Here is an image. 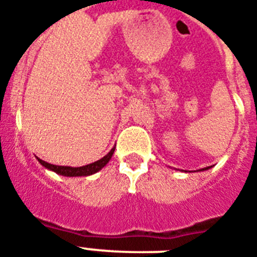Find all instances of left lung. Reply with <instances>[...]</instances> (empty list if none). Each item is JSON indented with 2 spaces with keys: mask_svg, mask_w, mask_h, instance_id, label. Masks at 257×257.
Segmentation results:
<instances>
[{
  "mask_svg": "<svg viewBox=\"0 0 257 257\" xmlns=\"http://www.w3.org/2000/svg\"><path fill=\"white\" fill-rule=\"evenodd\" d=\"M211 167H207V168H203V169H200V171H207V169H209Z\"/></svg>",
  "mask_w": 257,
  "mask_h": 257,
  "instance_id": "8db88e82",
  "label": "left lung"
}]
</instances>
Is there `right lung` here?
Listing matches in <instances>:
<instances>
[{"label":"right lung","instance_id":"add662e5","mask_svg":"<svg viewBox=\"0 0 257 257\" xmlns=\"http://www.w3.org/2000/svg\"><path fill=\"white\" fill-rule=\"evenodd\" d=\"M113 153H114V148L110 149V152L104 156L100 160L94 161L92 164L84 165V167H78V168H73V167H61V165H53L49 164V163H46V161L41 160V159H38L40 161V164L44 165L46 169H50V171L56 172L58 175L61 176H66V177H76V176H89L93 175V173H96L100 169H102L105 165L108 164L109 160L112 159Z\"/></svg>","mask_w":257,"mask_h":257}]
</instances>
